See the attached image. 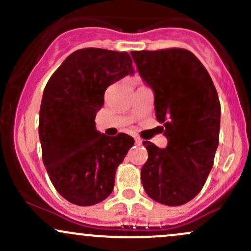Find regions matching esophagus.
<instances>
[{
	"label": "esophagus",
	"mask_w": 251,
	"mask_h": 251,
	"mask_svg": "<svg viewBox=\"0 0 251 251\" xmlns=\"http://www.w3.org/2000/svg\"><path fill=\"white\" fill-rule=\"evenodd\" d=\"M134 140H135V144H137V145H142L143 144V140L140 139L139 137H134Z\"/></svg>",
	"instance_id": "1"
}]
</instances>
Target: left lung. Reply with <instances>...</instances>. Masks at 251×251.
I'll return each instance as SVG.
<instances>
[{"label": "left lung", "mask_w": 251, "mask_h": 251, "mask_svg": "<svg viewBox=\"0 0 251 251\" xmlns=\"http://www.w3.org/2000/svg\"><path fill=\"white\" fill-rule=\"evenodd\" d=\"M131 55L153 91L155 117L168 139L165 149L143 142L149 153L142 168L144 190L164 205H183L200 194L214 165L221 123L217 91L190 50L170 48Z\"/></svg>", "instance_id": "left-lung-1"}]
</instances>
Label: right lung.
Segmentation results:
<instances>
[{"label":"right lung","instance_id":"obj_1","mask_svg":"<svg viewBox=\"0 0 251 251\" xmlns=\"http://www.w3.org/2000/svg\"><path fill=\"white\" fill-rule=\"evenodd\" d=\"M133 74L126 51L82 48L46 85L39 117L42 160L56 191L75 205H94L111 195L116 170L133 146L131 135L108 137L94 122L106 88Z\"/></svg>","mask_w":251,"mask_h":251}]
</instances>
